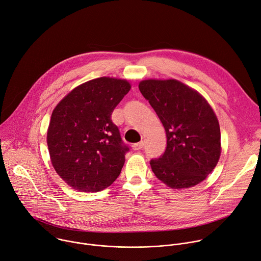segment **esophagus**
<instances>
[{"instance_id": "34e87169", "label": "esophagus", "mask_w": 261, "mask_h": 261, "mask_svg": "<svg viewBox=\"0 0 261 261\" xmlns=\"http://www.w3.org/2000/svg\"><path fill=\"white\" fill-rule=\"evenodd\" d=\"M143 148V142H139V143H134L132 144V149L133 150H140Z\"/></svg>"}]
</instances>
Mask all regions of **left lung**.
<instances>
[{
	"label": "left lung",
	"mask_w": 261,
	"mask_h": 261,
	"mask_svg": "<svg viewBox=\"0 0 261 261\" xmlns=\"http://www.w3.org/2000/svg\"><path fill=\"white\" fill-rule=\"evenodd\" d=\"M138 88L167 136L165 152L149 162L154 175L171 189L199 185L213 171L221 152L220 128L212 108L177 80H144Z\"/></svg>",
	"instance_id": "1"
}]
</instances>
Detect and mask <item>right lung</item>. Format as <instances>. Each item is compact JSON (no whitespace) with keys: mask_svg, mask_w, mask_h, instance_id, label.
I'll return each instance as SVG.
<instances>
[{"mask_svg":"<svg viewBox=\"0 0 261 261\" xmlns=\"http://www.w3.org/2000/svg\"><path fill=\"white\" fill-rule=\"evenodd\" d=\"M131 86L97 77L69 92L54 109L47 144L57 174L77 192L96 193L120 175L129 151L112 114Z\"/></svg>","mask_w":261,"mask_h":261,"instance_id":"right-lung-1","label":"right lung"}]
</instances>
